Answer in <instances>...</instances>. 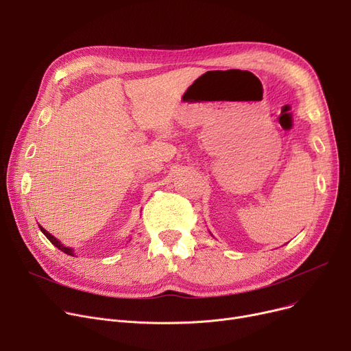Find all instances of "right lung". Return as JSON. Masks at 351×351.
Returning a JSON list of instances; mask_svg holds the SVG:
<instances>
[{"mask_svg":"<svg viewBox=\"0 0 351 351\" xmlns=\"http://www.w3.org/2000/svg\"><path fill=\"white\" fill-rule=\"evenodd\" d=\"M40 229H41V232L47 236V239H49V242L55 246V247H58L61 252H64V253H66V254H69V256H73V249H71V247H66V246H64L57 237H53L51 233H48L43 226H40Z\"/></svg>","mask_w":351,"mask_h":351,"instance_id":"right-lung-1","label":"right lung"}]
</instances>
